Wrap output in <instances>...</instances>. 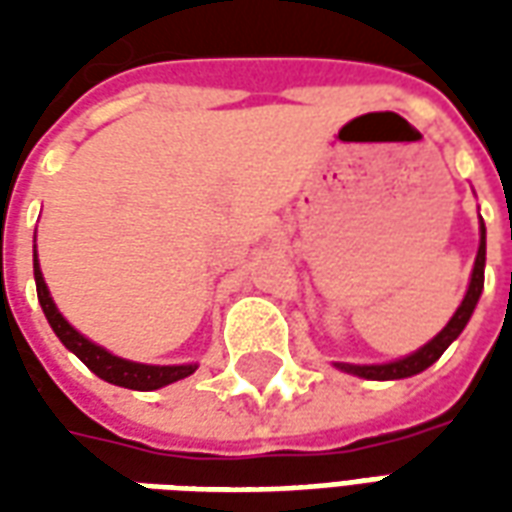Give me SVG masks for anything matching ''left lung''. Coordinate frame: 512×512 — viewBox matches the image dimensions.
<instances>
[{"label": "left lung", "instance_id": "1", "mask_svg": "<svg viewBox=\"0 0 512 512\" xmlns=\"http://www.w3.org/2000/svg\"><path fill=\"white\" fill-rule=\"evenodd\" d=\"M483 279H485V224H480V249H477V260H474V271H472V282H469V290L463 296L461 307L458 312L452 315L450 323L441 329L433 340H430L425 348H419L417 354L406 356V359H397V362H389V365H340L348 373L362 378H373V381H392V378H408L422 373L425 367H430L436 359H439L447 345L463 332V326L469 323L472 318L474 307H477V299L483 293Z\"/></svg>", "mask_w": 512, "mask_h": 512}]
</instances>
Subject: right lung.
<instances>
[{"mask_svg": "<svg viewBox=\"0 0 512 512\" xmlns=\"http://www.w3.org/2000/svg\"><path fill=\"white\" fill-rule=\"evenodd\" d=\"M35 285H38V299L40 307L49 318L51 329L60 337L62 345L73 351V354L82 359L84 365L93 370L95 376L104 378L109 384L126 386V389H139V392H150V389H158V386H167L172 381H180V378L191 376L197 365H175V367H153V365H136V362H126L120 356H112L109 351H104L101 345L90 343L87 337L73 329L71 323L62 318L54 301L49 296V288L43 282V274H40L38 255H35Z\"/></svg>", "mask_w": 512, "mask_h": 512, "instance_id": "1", "label": "right lung"}]
</instances>
